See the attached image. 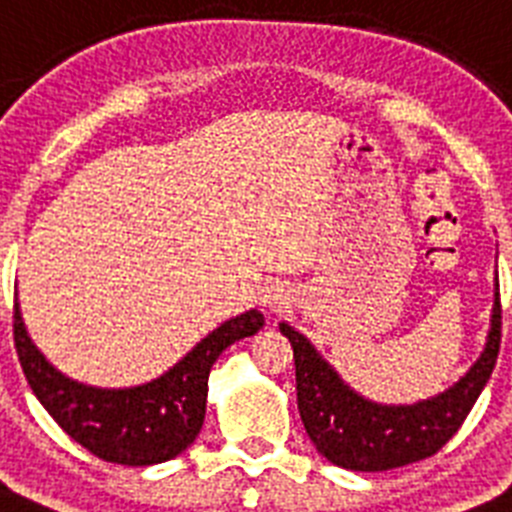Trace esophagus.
Segmentation results:
<instances>
[{
	"instance_id": "1",
	"label": "esophagus",
	"mask_w": 512,
	"mask_h": 512,
	"mask_svg": "<svg viewBox=\"0 0 512 512\" xmlns=\"http://www.w3.org/2000/svg\"><path fill=\"white\" fill-rule=\"evenodd\" d=\"M263 302L273 309H281L283 304H286L283 289H278V286H268V289H263Z\"/></svg>"
}]
</instances>
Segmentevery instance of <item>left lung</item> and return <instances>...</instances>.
Listing matches in <instances>:
<instances>
[{
	"mask_svg": "<svg viewBox=\"0 0 512 512\" xmlns=\"http://www.w3.org/2000/svg\"><path fill=\"white\" fill-rule=\"evenodd\" d=\"M281 333L294 349L296 403L315 448L341 468L388 471L435 455L474 409L500 354V283L482 356L453 388L411 406L367 401L338 377L299 330L281 322Z\"/></svg>",
	"mask_w": 512,
	"mask_h": 512,
	"instance_id": "left-lung-1",
	"label": "left lung"
}]
</instances>
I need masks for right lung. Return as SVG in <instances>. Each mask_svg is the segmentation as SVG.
I'll return each instance as SVG.
<instances>
[{
	"label": "right lung",
	"instance_id": "1",
	"mask_svg": "<svg viewBox=\"0 0 512 512\" xmlns=\"http://www.w3.org/2000/svg\"><path fill=\"white\" fill-rule=\"evenodd\" d=\"M263 325V312L249 309L218 325L156 380L135 388H93L49 364L30 341L15 299V349L30 390L72 440L101 461L122 466H153L190 448L203 429L210 367L231 343L255 336Z\"/></svg>",
	"mask_w": 512,
	"mask_h": 512
}]
</instances>
